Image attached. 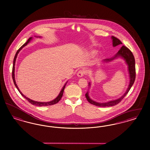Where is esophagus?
I'll list each match as a JSON object with an SVG mask.
<instances>
[{"label":"esophagus","mask_w":150,"mask_h":150,"mask_svg":"<svg viewBox=\"0 0 150 150\" xmlns=\"http://www.w3.org/2000/svg\"><path fill=\"white\" fill-rule=\"evenodd\" d=\"M85 71L83 69L80 70L77 73V76L79 77H82L85 75Z\"/></svg>","instance_id":"34e87169"}]
</instances>
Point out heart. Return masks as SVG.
Segmentation results:
<instances>
[{
    "label": "heart",
    "instance_id": "1",
    "mask_svg": "<svg viewBox=\"0 0 150 150\" xmlns=\"http://www.w3.org/2000/svg\"><path fill=\"white\" fill-rule=\"evenodd\" d=\"M96 53V52L95 50H92V51L91 52V54H95Z\"/></svg>",
    "mask_w": 150,
    "mask_h": 150
}]
</instances>
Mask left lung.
I'll return each mask as SVG.
<instances>
[{
    "instance_id": "8db88e82",
    "label": "left lung",
    "mask_w": 150,
    "mask_h": 150,
    "mask_svg": "<svg viewBox=\"0 0 150 150\" xmlns=\"http://www.w3.org/2000/svg\"><path fill=\"white\" fill-rule=\"evenodd\" d=\"M111 38L112 39L113 47H116L117 45H122V42L117 38L114 36H112ZM118 57H120V58H122L123 59H124L128 66V71H129V77H130V82H129V85L127 87V91L122 97H120L118 99L113 100H110V101L105 102V103H98V102L94 101L93 100H91L88 95V92H87L85 94L86 98L87 100H88V102L92 105H95L98 106V107H110V106L115 105L118 104L122 100H123V98H124V97L127 95V93L129 92V91L130 90L132 86L133 85L134 81H135V77H136L135 61V58H134L133 54L132 53L130 50L129 48H127V47L123 45L121 47V48L118 51V53L114 55V57L112 58H110V59H104L103 60V62H107V63L109 62L114 59L117 58ZM88 84H89L88 86H90V85H91L90 82Z\"/></svg>"
}]
</instances>
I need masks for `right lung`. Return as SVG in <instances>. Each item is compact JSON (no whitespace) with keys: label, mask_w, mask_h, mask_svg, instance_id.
<instances>
[{"label":"right lung","mask_w":150,"mask_h":150,"mask_svg":"<svg viewBox=\"0 0 150 150\" xmlns=\"http://www.w3.org/2000/svg\"><path fill=\"white\" fill-rule=\"evenodd\" d=\"M32 37H30V38H28V40H27V42H26L25 44H23V45H22V46H21L19 49H18V51L16 52V54L15 55V57H14V62H13V71H12V77H13V79L14 85H15V86H16V87L17 88V89L18 90V91H19V92L20 93V94H21V95L23 96V97L25 98H26V100H28L30 103H31L32 105H37V106H40V107H41V106H47V105H55V104L59 102V100H61V98L62 97L63 95L64 90L65 87V85H66V84H67V83L68 82V81L67 82L65 83V84L64 85V86L63 87V88H62V90H61L60 92L59 95L57 96V97H56V98H55L54 100H51L50 102H37V101H35V100H31V99H30V98H27V97H26L25 96L23 95V93H22V92H21L20 91V90H19L18 87L17 85H16V83L15 79V74H14V73H15V65L16 59V58H17V56H18V54L19 52L23 49V47H24L25 46H26V45H27V44H28V43L30 42V41L32 40Z\"/></svg>","instance_id":"add662e5"}]
</instances>
